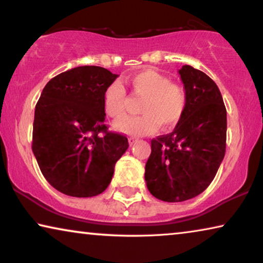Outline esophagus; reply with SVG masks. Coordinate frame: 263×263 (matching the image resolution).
Returning a JSON list of instances; mask_svg holds the SVG:
<instances>
[{
	"instance_id": "obj_1",
	"label": "esophagus",
	"mask_w": 263,
	"mask_h": 263,
	"mask_svg": "<svg viewBox=\"0 0 263 263\" xmlns=\"http://www.w3.org/2000/svg\"><path fill=\"white\" fill-rule=\"evenodd\" d=\"M128 141H129V145H134V143H136V142H138L139 141V139H136V138H133V136H132V138H129L128 139Z\"/></svg>"
}]
</instances>
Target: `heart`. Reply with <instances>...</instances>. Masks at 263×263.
Segmentation results:
<instances>
[{
	"label": "heart",
	"instance_id": "b5f03b06",
	"mask_svg": "<svg viewBox=\"0 0 263 263\" xmlns=\"http://www.w3.org/2000/svg\"><path fill=\"white\" fill-rule=\"evenodd\" d=\"M133 95L143 97L140 116L123 117L115 123V129L125 135L142 136L156 130L158 125L167 129L176 125L184 115L186 93L181 85L154 69H143L125 79ZM104 110L107 116L120 118L127 105L125 89L120 82H112L104 91Z\"/></svg>",
	"mask_w": 263,
	"mask_h": 263
}]
</instances>
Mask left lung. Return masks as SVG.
Segmentation results:
<instances>
[{
    "label": "left lung",
    "mask_w": 263,
    "mask_h": 263,
    "mask_svg": "<svg viewBox=\"0 0 263 263\" xmlns=\"http://www.w3.org/2000/svg\"><path fill=\"white\" fill-rule=\"evenodd\" d=\"M186 107L174 132L151 141L147 188L166 202H182L207 189L226 149V109L218 86L203 71L183 66Z\"/></svg>",
    "instance_id": "8db88e82"
}]
</instances>
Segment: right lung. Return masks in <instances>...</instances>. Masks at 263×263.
Returning <instances> with one entry per match:
<instances>
[{
  "mask_svg": "<svg viewBox=\"0 0 263 263\" xmlns=\"http://www.w3.org/2000/svg\"><path fill=\"white\" fill-rule=\"evenodd\" d=\"M118 75L82 66L52 78L34 110L32 151L53 188L74 197L102 194L128 139L107 130L104 91Z\"/></svg>",
  "mask_w": 263,
  "mask_h": 263,
  "instance_id": "1",
  "label": "right lung"
}]
</instances>
